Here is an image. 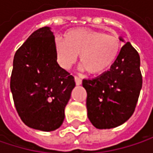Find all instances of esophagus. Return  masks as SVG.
Listing matches in <instances>:
<instances>
[{
    "label": "esophagus",
    "mask_w": 153,
    "mask_h": 153,
    "mask_svg": "<svg viewBox=\"0 0 153 153\" xmlns=\"http://www.w3.org/2000/svg\"><path fill=\"white\" fill-rule=\"evenodd\" d=\"M74 79H75V83H76V85H80L81 84V82H82V80H81V79L80 78H79V77L74 76Z\"/></svg>",
    "instance_id": "34e87169"
}]
</instances>
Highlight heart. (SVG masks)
<instances>
[{
    "mask_svg": "<svg viewBox=\"0 0 153 153\" xmlns=\"http://www.w3.org/2000/svg\"><path fill=\"white\" fill-rule=\"evenodd\" d=\"M63 39L55 42V52L60 66L69 69L79 55L81 69L94 75L102 74L112 66L121 48L117 35L88 28L69 30Z\"/></svg>",
    "mask_w": 153,
    "mask_h": 153,
    "instance_id": "b5f03b06",
    "label": "heart"
}]
</instances>
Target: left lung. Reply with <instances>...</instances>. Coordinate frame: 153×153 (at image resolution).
<instances>
[{
  "label": "left lung",
  "mask_w": 153,
  "mask_h": 153,
  "mask_svg": "<svg viewBox=\"0 0 153 153\" xmlns=\"http://www.w3.org/2000/svg\"><path fill=\"white\" fill-rule=\"evenodd\" d=\"M120 40L124 42L121 37ZM142 84L139 54L127 42L109 71L82 80L88 117L93 126L106 129L126 122L135 111Z\"/></svg>",
  "instance_id": "1"
}]
</instances>
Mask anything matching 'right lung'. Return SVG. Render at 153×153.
I'll list each match as a JSON object with an SVG mask.
<instances>
[{"label": "right lung", "instance_id": "right-lung-1", "mask_svg": "<svg viewBox=\"0 0 153 153\" xmlns=\"http://www.w3.org/2000/svg\"><path fill=\"white\" fill-rule=\"evenodd\" d=\"M74 77L60 67L55 36L45 26L33 32L14 56L10 90L16 111L29 128L53 131L65 120Z\"/></svg>", "mask_w": 153, "mask_h": 153}]
</instances>
